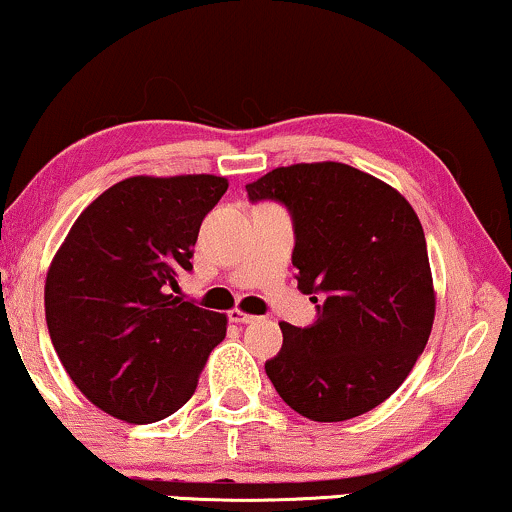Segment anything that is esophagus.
Here are the masks:
<instances>
[{
	"mask_svg": "<svg viewBox=\"0 0 512 512\" xmlns=\"http://www.w3.org/2000/svg\"><path fill=\"white\" fill-rule=\"evenodd\" d=\"M229 319H231V322H236V324H252V322H257L255 315H248V312L240 310V307H233V310L229 312Z\"/></svg>",
	"mask_w": 512,
	"mask_h": 512,
	"instance_id": "obj_1",
	"label": "esophagus"
}]
</instances>
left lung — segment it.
Masks as SVG:
<instances>
[{
    "mask_svg": "<svg viewBox=\"0 0 512 512\" xmlns=\"http://www.w3.org/2000/svg\"><path fill=\"white\" fill-rule=\"evenodd\" d=\"M245 190L291 209L298 288L312 303L319 295L315 324L281 322L267 377L312 422L365 415L403 384L432 334L436 293L415 209L341 162L279 166Z\"/></svg>",
    "mask_w": 512,
    "mask_h": 512,
    "instance_id": "obj_1",
    "label": "left lung"
}]
</instances>
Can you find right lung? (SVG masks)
<instances>
[{"label":"right lung","instance_id":"obj_1","mask_svg":"<svg viewBox=\"0 0 512 512\" xmlns=\"http://www.w3.org/2000/svg\"><path fill=\"white\" fill-rule=\"evenodd\" d=\"M226 188L212 174L123 178L80 212L49 264L52 346L80 393L116 420L174 415L224 341L226 315L174 293Z\"/></svg>","mask_w":512,"mask_h":512}]
</instances>
